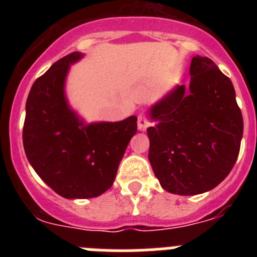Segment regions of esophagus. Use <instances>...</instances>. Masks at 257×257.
<instances>
[{
	"label": "esophagus",
	"instance_id": "1",
	"mask_svg": "<svg viewBox=\"0 0 257 257\" xmlns=\"http://www.w3.org/2000/svg\"><path fill=\"white\" fill-rule=\"evenodd\" d=\"M149 123H148V119L145 118L144 114H139V117H138V128H139L140 131H145L147 128H148Z\"/></svg>",
	"mask_w": 257,
	"mask_h": 257
}]
</instances>
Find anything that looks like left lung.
<instances>
[{
	"mask_svg": "<svg viewBox=\"0 0 257 257\" xmlns=\"http://www.w3.org/2000/svg\"><path fill=\"white\" fill-rule=\"evenodd\" d=\"M189 87L176 85L149 108V162L161 187L194 196L217 187L231 171L243 118L230 79L211 59L194 56Z\"/></svg>",
	"mask_w": 257,
	"mask_h": 257,
	"instance_id": "8db88e82",
	"label": "left lung"
}]
</instances>
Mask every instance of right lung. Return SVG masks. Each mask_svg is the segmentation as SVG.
Returning <instances> with one entry per match:
<instances>
[{
  "instance_id": "obj_1",
  "label": "right lung",
  "mask_w": 257,
  "mask_h": 257,
  "mask_svg": "<svg viewBox=\"0 0 257 257\" xmlns=\"http://www.w3.org/2000/svg\"><path fill=\"white\" fill-rule=\"evenodd\" d=\"M72 52L36 79L26 104L23 144L45 183L67 199L94 198L112 187L118 166L138 131L135 115L118 122H87L69 105L65 82Z\"/></svg>"
}]
</instances>
